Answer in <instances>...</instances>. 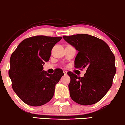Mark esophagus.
Segmentation results:
<instances>
[{"instance_id": "obj_1", "label": "esophagus", "mask_w": 125, "mask_h": 125, "mask_svg": "<svg viewBox=\"0 0 125 125\" xmlns=\"http://www.w3.org/2000/svg\"><path fill=\"white\" fill-rule=\"evenodd\" d=\"M63 73H64V74L65 75H67V71H65V70L63 71Z\"/></svg>"}]
</instances>
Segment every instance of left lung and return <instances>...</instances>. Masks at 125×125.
I'll return each mask as SVG.
<instances>
[{"label":"left lung","instance_id":"8db88e82","mask_svg":"<svg viewBox=\"0 0 125 125\" xmlns=\"http://www.w3.org/2000/svg\"><path fill=\"white\" fill-rule=\"evenodd\" d=\"M63 38L78 51L75 67L87 69L83 77L67 73L71 78L68 85L71 98L83 105L97 103L112 84L116 71L114 55L105 42L92 35L77 34Z\"/></svg>","mask_w":125,"mask_h":125}]
</instances>
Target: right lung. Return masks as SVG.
Segmentation results:
<instances>
[{
	"instance_id": "add662e5",
	"label": "right lung",
	"mask_w": 125,
	"mask_h": 125,
	"mask_svg": "<svg viewBox=\"0 0 125 125\" xmlns=\"http://www.w3.org/2000/svg\"><path fill=\"white\" fill-rule=\"evenodd\" d=\"M62 37L36 36L21 42L11 55L9 75L18 97L31 106H41L53 98L55 86L64 75L56 69L53 74L43 70L52 49Z\"/></svg>"
}]
</instances>
